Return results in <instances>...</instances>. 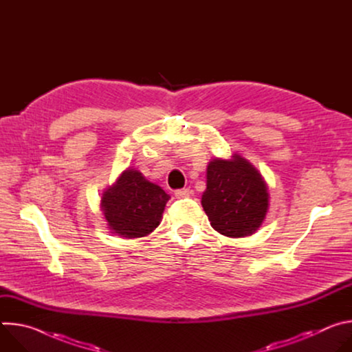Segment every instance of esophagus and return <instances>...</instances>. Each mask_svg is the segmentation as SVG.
<instances>
[{"instance_id": "obj_1", "label": "esophagus", "mask_w": 352, "mask_h": 352, "mask_svg": "<svg viewBox=\"0 0 352 352\" xmlns=\"http://www.w3.org/2000/svg\"><path fill=\"white\" fill-rule=\"evenodd\" d=\"M192 193V190L190 189H188V188H184V189H177L175 192H174V195L177 196V197H186V196H189Z\"/></svg>"}]
</instances>
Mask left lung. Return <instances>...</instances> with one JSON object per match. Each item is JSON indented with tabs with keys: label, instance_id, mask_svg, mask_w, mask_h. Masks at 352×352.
<instances>
[{
	"label": "left lung",
	"instance_id": "left-lung-1",
	"mask_svg": "<svg viewBox=\"0 0 352 352\" xmlns=\"http://www.w3.org/2000/svg\"><path fill=\"white\" fill-rule=\"evenodd\" d=\"M202 206L210 226L221 235L249 236L266 219L267 184L261 171L239 153L227 160L214 157L208 164Z\"/></svg>",
	"mask_w": 352,
	"mask_h": 352
}]
</instances>
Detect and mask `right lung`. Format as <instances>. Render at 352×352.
<instances>
[{
	"label": "right lung",
	"instance_id": "add662e5",
	"mask_svg": "<svg viewBox=\"0 0 352 352\" xmlns=\"http://www.w3.org/2000/svg\"><path fill=\"white\" fill-rule=\"evenodd\" d=\"M170 195L150 182L136 168L128 167L102 196V213L111 234L140 238L153 232L163 217Z\"/></svg>",
	"mask_w": 352,
	"mask_h": 352
}]
</instances>
